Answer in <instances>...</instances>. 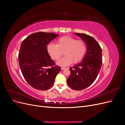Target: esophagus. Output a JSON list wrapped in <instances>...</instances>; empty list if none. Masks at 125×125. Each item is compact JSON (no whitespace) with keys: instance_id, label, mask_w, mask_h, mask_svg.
<instances>
[{"instance_id":"1","label":"esophagus","mask_w":125,"mask_h":125,"mask_svg":"<svg viewBox=\"0 0 125 125\" xmlns=\"http://www.w3.org/2000/svg\"><path fill=\"white\" fill-rule=\"evenodd\" d=\"M65 69H66V68H65V67H61V70H63Z\"/></svg>"}]
</instances>
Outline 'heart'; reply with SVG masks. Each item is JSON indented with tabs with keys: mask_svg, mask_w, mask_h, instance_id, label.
<instances>
[{
	"mask_svg": "<svg viewBox=\"0 0 125 125\" xmlns=\"http://www.w3.org/2000/svg\"><path fill=\"white\" fill-rule=\"evenodd\" d=\"M87 50L85 42L78 40L70 36H62L57 41V44L50 43L47 46L49 55L53 59L57 60L63 55L65 56L57 62L58 65L67 66L72 62L77 63L83 58Z\"/></svg>",
	"mask_w": 125,
	"mask_h": 125,
	"instance_id": "heart-1",
	"label": "heart"
}]
</instances>
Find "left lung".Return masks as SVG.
Listing matches in <instances>:
<instances>
[{"label":"left lung","instance_id":"obj_1","mask_svg":"<svg viewBox=\"0 0 125 125\" xmlns=\"http://www.w3.org/2000/svg\"><path fill=\"white\" fill-rule=\"evenodd\" d=\"M85 42L87 52L83 61L69 69L67 84L71 89L82 90L95 80L102 65V48L93 37L84 33H74Z\"/></svg>","mask_w":125,"mask_h":125}]
</instances>
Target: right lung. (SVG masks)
<instances>
[{
  "instance_id": "add662e5",
  "label": "right lung",
  "mask_w": 125,
  "mask_h": 125,
  "mask_svg": "<svg viewBox=\"0 0 125 125\" xmlns=\"http://www.w3.org/2000/svg\"><path fill=\"white\" fill-rule=\"evenodd\" d=\"M58 35L52 33H34L21 44L18 55L20 68L26 81L34 89L45 91L51 88L61 71L47 51L48 44Z\"/></svg>"
}]
</instances>
